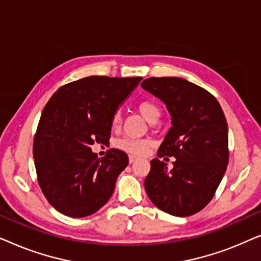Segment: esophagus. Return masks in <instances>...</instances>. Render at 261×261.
I'll return each instance as SVG.
<instances>
[{"label":"esophagus","instance_id":"1","mask_svg":"<svg viewBox=\"0 0 261 261\" xmlns=\"http://www.w3.org/2000/svg\"><path fill=\"white\" fill-rule=\"evenodd\" d=\"M137 160H138V156H135V155H133V154L129 155V163H130V164L134 163V162H137Z\"/></svg>","mask_w":261,"mask_h":261}]
</instances>
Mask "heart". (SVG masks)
<instances>
[{
    "label": "heart",
    "mask_w": 261,
    "mask_h": 261,
    "mask_svg": "<svg viewBox=\"0 0 261 261\" xmlns=\"http://www.w3.org/2000/svg\"><path fill=\"white\" fill-rule=\"evenodd\" d=\"M138 110L146 121L149 123H154L160 116L159 107L152 101H141L138 105ZM121 124V114L116 112L114 114L112 120L113 128H119ZM117 147L123 149L124 152L130 153L135 155H142L147 152L149 147V141L147 139H133V138H123L117 141Z\"/></svg>",
    "instance_id": "1"
}]
</instances>
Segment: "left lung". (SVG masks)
Masks as SVG:
<instances>
[{
    "mask_svg": "<svg viewBox=\"0 0 261 261\" xmlns=\"http://www.w3.org/2000/svg\"><path fill=\"white\" fill-rule=\"evenodd\" d=\"M142 89L165 103L171 128L158 156H174L171 170L159 159L151 162L145 190L153 204L173 216H191L212 201L226 173L228 126L214 96L179 77H151Z\"/></svg>",
    "mask_w": 261,
    "mask_h": 261,
    "instance_id": "left-lung-1",
    "label": "left lung"
}]
</instances>
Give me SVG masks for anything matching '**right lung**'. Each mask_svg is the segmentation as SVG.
<instances>
[{"instance_id":"1","label":"right lung","mask_w":261,"mask_h":261,"mask_svg":"<svg viewBox=\"0 0 261 261\" xmlns=\"http://www.w3.org/2000/svg\"><path fill=\"white\" fill-rule=\"evenodd\" d=\"M141 77L90 76L57 90L42 110L33 142L38 181L53 208L85 217L112 197L128 155L112 148L99 159L95 142L107 144L114 114Z\"/></svg>"}]
</instances>
